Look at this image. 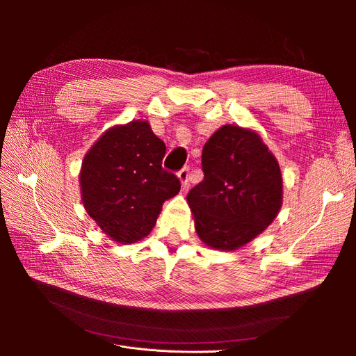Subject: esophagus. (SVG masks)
<instances>
[{"instance_id":"obj_1","label":"esophagus","mask_w":356,"mask_h":356,"mask_svg":"<svg viewBox=\"0 0 356 356\" xmlns=\"http://www.w3.org/2000/svg\"><path fill=\"white\" fill-rule=\"evenodd\" d=\"M188 177H190V168L188 166H186V168H182L179 172H178V178H179V181H181V186H182V188H188V186H190V182H188Z\"/></svg>"}]
</instances>
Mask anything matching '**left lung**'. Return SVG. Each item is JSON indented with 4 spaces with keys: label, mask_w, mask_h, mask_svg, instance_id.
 I'll return each instance as SVG.
<instances>
[{
    "label": "left lung",
    "mask_w": 356,
    "mask_h": 356,
    "mask_svg": "<svg viewBox=\"0 0 356 356\" xmlns=\"http://www.w3.org/2000/svg\"><path fill=\"white\" fill-rule=\"evenodd\" d=\"M204 178L187 202L199 238L233 251L267 229L282 207V175L257 132L224 124L202 152Z\"/></svg>",
    "instance_id": "obj_1"
}]
</instances>
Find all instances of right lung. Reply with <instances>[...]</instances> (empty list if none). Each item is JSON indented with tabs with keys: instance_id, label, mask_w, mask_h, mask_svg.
I'll return each mask as SVG.
<instances>
[{
	"instance_id": "add662e5",
	"label": "right lung",
	"mask_w": 356,
	"mask_h": 356,
	"mask_svg": "<svg viewBox=\"0 0 356 356\" xmlns=\"http://www.w3.org/2000/svg\"><path fill=\"white\" fill-rule=\"evenodd\" d=\"M166 145L148 122L108 129L84 156L80 187L86 211L120 243L152 232L165 200L178 195L179 179L161 168Z\"/></svg>"
}]
</instances>
